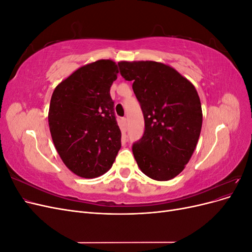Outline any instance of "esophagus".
<instances>
[{
  "mask_svg": "<svg viewBox=\"0 0 252 252\" xmlns=\"http://www.w3.org/2000/svg\"><path fill=\"white\" fill-rule=\"evenodd\" d=\"M121 130L123 133L127 131V120L126 118H122L121 120Z\"/></svg>",
  "mask_w": 252,
  "mask_h": 252,
  "instance_id": "1",
  "label": "esophagus"
}]
</instances>
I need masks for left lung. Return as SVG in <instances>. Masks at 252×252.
Segmentation results:
<instances>
[{"mask_svg":"<svg viewBox=\"0 0 252 252\" xmlns=\"http://www.w3.org/2000/svg\"><path fill=\"white\" fill-rule=\"evenodd\" d=\"M120 73L132 81L145 121L133 143L138 166L150 179L168 181L189 162L202 128V107L194 86L172 67L152 61L120 62Z\"/></svg>","mask_w":252,"mask_h":252,"instance_id":"obj_1","label":"left lung"}]
</instances>
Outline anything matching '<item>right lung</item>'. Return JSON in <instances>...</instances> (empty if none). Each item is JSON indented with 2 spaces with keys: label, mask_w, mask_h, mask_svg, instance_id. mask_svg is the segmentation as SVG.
Listing matches in <instances>:
<instances>
[{
  "label": "right lung",
  "mask_w": 252,
  "mask_h": 252,
  "mask_svg": "<svg viewBox=\"0 0 252 252\" xmlns=\"http://www.w3.org/2000/svg\"><path fill=\"white\" fill-rule=\"evenodd\" d=\"M118 67L111 60L85 65L53 91L48 113L52 141L64 164L79 177L107 172L121 149V130L110 87Z\"/></svg>",
  "instance_id": "1"
}]
</instances>
